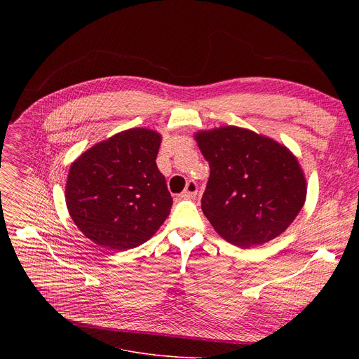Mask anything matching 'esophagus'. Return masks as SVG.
<instances>
[{
  "label": "esophagus",
  "mask_w": 359,
  "mask_h": 359,
  "mask_svg": "<svg viewBox=\"0 0 359 359\" xmlns=\"http://www.w3.org/2000/svg\"><path fill=\"white\" fill-rule=\"evenodd\" d=\"M196 195H198V184H196V182L189 180V182H187V184H186V187H184V191L182 192L180 196H182L183 199H195Z\"/></svg>",
  "instance_id": "esophagus-1"
}]
</instances>
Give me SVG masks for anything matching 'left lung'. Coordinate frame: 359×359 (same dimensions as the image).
Listing matches in <instances>:
<instances>
[{"label": "left lung", "mask_w": 359, "mask_h": 359, "mask_svg": "<svg viewBox=\"0 0 359 359\" xmlns=\"http://www.w3.org/2000/svg\"><path fill=\"white\" fill-rule=\"evenodd\" d=\"M195 140L211 170L202 211L222 238L249 249L290 227L307 183L285 145L237 126L202 130Z\"/></svg>", "instance_id": "1"}]
</instances>
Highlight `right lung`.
Returning <instances> with one entry per match:
<instances>
[{
  "label": "right lung",
  "mask_w": 359,
  "mask_h": 359,
  "mask_svg": "<svg viewBox=\"0 0 359 359\" xmlns=\"http://www.w3.org/2000/svg\"><path fill=\"white\" fill-rule=\"evenodd\" d=\"M160 144L158 132L132 128L93 145L71 164L67 208L97 246H141L168 217L173 199L156 163Z\"/></svg>",
  "instance_id": "right-lung-1"
}]
</instances>
